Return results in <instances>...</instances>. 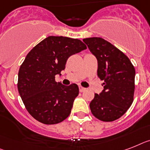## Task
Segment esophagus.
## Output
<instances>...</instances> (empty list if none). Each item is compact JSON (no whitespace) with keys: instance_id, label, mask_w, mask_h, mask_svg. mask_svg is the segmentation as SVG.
<instances>
[{"instance_id":"esophagus-1","label":"esophagus","mask_w":150,"mask_h":150,"mask_svg":"<svg viewBox=\"0 0 150 150\" xmlns=\"http://www.w3.org/2000/svg\"><path fill=\"white\" fill-rule=\"evenodd\" d=\"M79 90H80V92H83V91L86 90V88H84V87L81 86H79Z\"/></svg>"}]
</instances>
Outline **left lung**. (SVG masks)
<instances>
[{"instance_id": "8db88e82", "label": "left lung", "mask_w": 150, "mask_h": 150, "mask_svg": "<svg viewBox=\"0 0 150 150\" xmlns=\"http://www.w3.org/2000/svg\"><path fill=\"white\" fill-rule=\"evenodd\" d=\"M97 59V76L103 90L95 93L90 102L91 112L96 118L111 122L120 118L133 103L135 90V68L127 56L101 38L83 40Z\"/></svg>"}]
</instances>
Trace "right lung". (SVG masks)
Returning <instances> with one entry per match:
<instances>
[{
    "mask_svg": "<svg viewBox=\"0 0 150 150\" xmlns=\"http://www.w3.org/2000/svg\"><path fill=\"white\" fill-rule=\"evenodd\" d=\"M85 49L80 40L50 36L28 53L19 69L17 89L35 120L51 125L69 117L79 88L75 83L64 86L56 82L55 76L65 69L70 56Z\"/></svg>",
    "mask_w": 150,
    "mask_h": 150,
    "instance_id": "right-lung-1",
    "label": "right lung"
}]
</instances>
